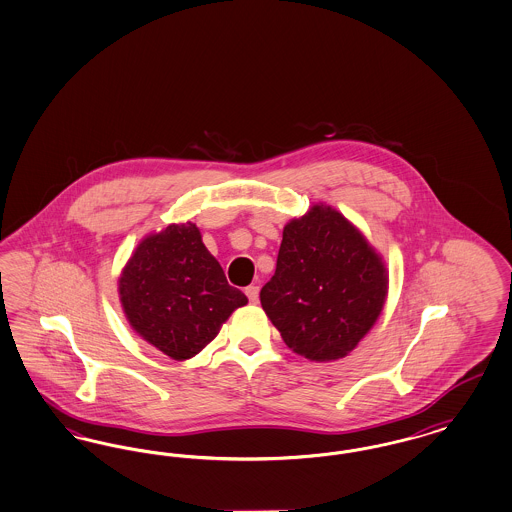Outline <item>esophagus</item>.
Returning a JSON list of instances; mask_svg holds the SVG:
<instances>
[{
  "label": "esophagus",
  "mask_w": 512,
  "mask_h": 512,
  "mask_svg": "<svg viewBox=\"0 0 512 512\" xmlns=\"http://www.w3.org/2000/svg\"><path fill=\"white\" fill-rule=\"evenodd\" d=\"M246 295L249 303H257L259 301V286H247Z\"/></svg>",
  "instance_id": "esophagus-1"
}]
</instances>
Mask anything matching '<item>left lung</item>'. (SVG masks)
Returning <instances> with one entry per match:
<instances>
[{
	"mask_svg": "<svg viewBox=\"0 0 512 512\" xmlns=\"http://www.w3.org/2000/svg\"><path fill=\"white\" fill-rule=\"evenodd\" d=\"M387 270L364 236L329 205L284 228L261 305L293 352L328 362L347 356L375 324Z\"/></svg>",
	"mask_w": 512,
	"mask_h": 512,
	"instance_id": "8db88e82",
	"label": "left lung"
}]
</instances>
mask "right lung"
Here are the masks:
<instances>
[{
  "instance_id": "add662e5",
  "label": "right lung",
  "mask_w": 512,
  "mask_h": 512,
  "mask_svg": "<svg viewBox=\"0 0 512 512\" xmlns=\"http://www.w3.org/2000/svg\"><path fill=\"white\" fill-rule=\"evenodd\" d=\"M120 297L133 329L173 360L198 354L247 303L192 223L169 225L137 247L120 278Z\"/></svg>"
}]
</instances>
